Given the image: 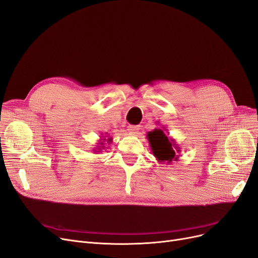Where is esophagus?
<instances>
[{"instance_id": "34e87169", "label": "esophagus", "mask_w": 258, "mask_h": 258, "mask_svg": "<svg viewBox=\"0 0 258 258\" xmlns=\"http://www.w3.org/2000/svg\"><path fill=\"white\" fill-rule=\"evenodd\" d=\"M139 130H140V126H138V125H130L127 127V131L132 134H137L139 132Z\"/></svg>"}]
</instances>
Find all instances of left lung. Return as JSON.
Returning a JSON list of instances; mask_svg holds the SVG:
<instances>
[{"label":"left lung","instance_id":"1","mask_svg":"<svg viewBox=\"0 0 258 258\" xmlns=\"http://www.w3.org/2000/svg\"><path fill=\"white\" fill-rule=\"evenodd\" d=\"M165 130L155 128L152 132L148 133V140L151 144V149L153 155L156 157L159 162L172 163L173 161H178L179 154H180V147L174 139L167 138Z\"/></svg>","mask_w":258,"mask_h":258}]
</instances>
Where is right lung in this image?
Listing matches in <instances>:
<instances>
[{
    "label": "right lung",
    "instance_id": "1",
    "mask_svg": "<svg viewBox=\"0 0 258 258\" xmlns=\"http://www.w3.org/2000/svg\"><path fill=\"white\" fill-rule=\"evenodd\" d=\"M111 141H113V138L111 137H109V138H107L106 139V136H101L100 137V139H99V143H97V145H95V148L93 149V151L97 154V153H100V152H102V150H104L105 149V142H107V143H110Z\"/></svg>",
    "mask_w": 258,
    "mask_h": 258
}]
</instances>
